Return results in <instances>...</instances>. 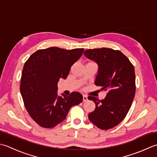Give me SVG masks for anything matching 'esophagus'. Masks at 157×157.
I'll return each mask as SVG.
<instances>
[{
    "label": "esophagus",
    "mask_w": 157,
    "mask_h": 157,
    "mask_svg": "<svg viewBox=\"0 0 157 157\" xmlns=\"http://www.w3.org/2000/svg\"><path fill=\"white\" fill-rule=\"evenodd\" d=\"M82 100H83V101H87L88 98H87V95H83V96H82Z\"/></svg>",
    "instance_id": "1"
}]
</instances>
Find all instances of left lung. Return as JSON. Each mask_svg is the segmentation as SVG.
<instances>
[{
  "instance_id": "obj_1",
  "label": "left lung",
  "mask_w": 157,
  "mask_h": 157,
  "mask_svg": "<svg viewBox=\"0 0 157 157\" xmlns=\"http://www.w3.org/2000/svg\"><path fill=\"white\" fill-rule=\"evenodd\" d=\"M84 55L98 63L95 84L107 92L101 100L88 97L95 104L89 119L101 129H111L124 119L132 104L136 94L134 66L122 52L110 48L87 49Z\"/></svg>"
}]
</instances>
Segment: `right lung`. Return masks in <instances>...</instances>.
Returning <instances> with one entry per match:
<instances>
[{"label": "right lung", "mask_w": 157, "mask_h": 157, "mask_svg": "<svg viewBox=\"0 0 157 157\" xmlns=\"http://www.w3.org/2000/svg\"><path fill=\"white\" fill-rule=\"evenodd\" d=\"M84 49L66 50L59 47L39 49L25 62L20 92L28 114L38 125L53 128L66 119L70 108L82 101L72 92L57 95V83L68 76L70 68L81 57Z\"/></svg>", "instance_id": "right-lung-1"}]
</instances>
